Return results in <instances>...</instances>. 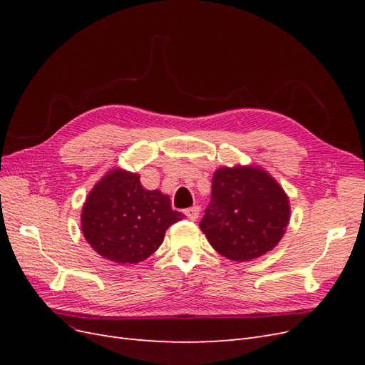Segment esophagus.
Returning a JSON list of instances; mask_svg holds the SVG:
<instances>
[{"instance_id": "esophagus-1", "label": "esophagus", "mask_w": 365, "mask_h": 365, "mask_svg": "<svg viewBox=\"0 0 365 365\" xmlns=\"http://www.w3.org/2000/svg\"><path fill=\"white\" fill-rule=\"evenodd\" d=\"M200 212H201V208L197 207V205H195V207H190V208H185L184 210V215L189 217L190 220H196L197 216H200Z\"/></svg>"}]
</instances>
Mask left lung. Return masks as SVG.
Segmentation results:
<instances>
[{"label":"left lung","instance_id":"8db88e82","mask_svg":"<svg viewBox=\"0 0 365 365\" xmlns=\"http://www.w3.org/2000/svg\"><path fill=\"white\" fill-rule=\"evenodd\" d=\"M289 215V197L267 170L220 168L213 175L212 201L200 228L224 257L250 262L279 244Z\"/></svg>","mask_w":365,"mask_h":365}]
</instances>
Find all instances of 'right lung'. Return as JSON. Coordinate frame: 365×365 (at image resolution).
Wrapping results in <instances>:
<instances>
[{"instance_id": "1", "label": "right lung", "mask_w": 365, "mask_h": 365, "mask_svg": "<svg viewBox=\"0 0 365 365\" xmlns=\"http://www.w3.org/2000/svg\"><path fill=\"white\" fill-rule=\"evenodd\" d=\"M168 195L146 190L140 175L109 170L82 208V233L102 257L125 264L146 260L164 240L165 230L182 219Z\"/></svg>"}]
</instances>
